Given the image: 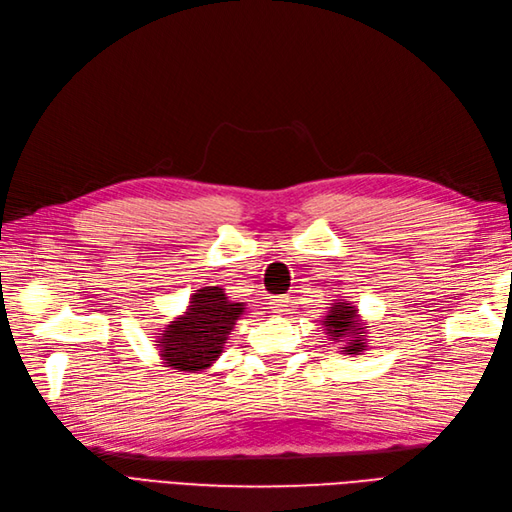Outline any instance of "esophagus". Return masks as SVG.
<instances>
[{
	"label": "esophagus",
	"mask_w": 512,
	"mask_h": 512,
	"mask_svg": "<svg viewBox=\"0 0 512 512\" xmlns=\"http://www.w3.org/2000/svg\"><path fill=\"white\" fill-rule=\"evenodd\" d=\"M270 304L276 312H282L287 306H289V295H276L270 299Z\"/></svg>",
	"instance_id": "obj_1"
}]
</instances>
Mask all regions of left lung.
I'll return each instance as SVG.
<instances>
[{
  "label": "left lung",
  "instance_id": "8db88e82",
  "mask_svg": "<svg viewBox=\"0 0 512 512\" xmlns=\"http://www.w3.org/2000/svg\"><path fill=\"white\" fill-rule=\"evenodd\" d=\"M325 327L331 333V339H348V346L344 352L358 354L365 350V342L361 337V329L356 323V310L350 304H337L331 308L329 316L325 318Z\"/></svg>",
  "mask_w": 512,
  "mask_h": 512
}]
</instances>
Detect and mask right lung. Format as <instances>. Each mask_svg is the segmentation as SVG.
<instances>
[{
  "label": "right lung",
  "mask_w": 512,
  "mask_h": 512,
  "mask_svg": "<svg viewBox=\"0 0 512 512\" xmlns=\"http://www.w3.org/2000/svg\"><path fill=\"white\" fill-rule=\"evenodd\" d=\"M242 312V304L227 299L219 287L194 293L187 312L166 327L158 342L166 365L189 373L211 367Z\"/></svg>",
  "instance_id": "obj_1"
}]
</instances>
